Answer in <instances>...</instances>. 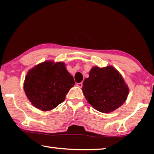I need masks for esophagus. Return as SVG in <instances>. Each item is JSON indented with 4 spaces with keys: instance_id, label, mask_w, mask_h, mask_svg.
<instances>
[{
    "instance_id": "1",
    "label": "esophagus",
    "mask_w": 154,
    "mask_h": 154,
    "mask_svg": "<svg viewBox=\"0 0 154 154\" xmlns=\"http://www.w3.org/2000/svg\"><path fill=\"white\" fill-rule=\"evenodd\" d=\"M77 85L79 88H82V86H83V83L81 82V83H77Z\"/></svg>"
}]
</instances>
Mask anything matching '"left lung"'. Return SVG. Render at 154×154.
Here are the masks:
<instances>
[{"label":"left lung","mask_w":154,"mask_h":154,"mask_svg":"<svg viewBox=\"0 0 154 154\" xmlns=\"http://www.w3.org/2000/svg\"><path fill=\"white\" fill-rule=\"evenodd\" d=\"M82 92L96 110L107 113L123 105L129 88L114 67L94 66L90 70L89 77L83 81Z\"/></svg>","instance_id":"obj_1"}]
</instances>
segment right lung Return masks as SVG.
I'll use <instances>...</instances> for the list:
<instances>
[{
	"instance_id": "add662e5",
	"label": "right lung",
	"mask_w": 154,
	"mask_h": 154,
	"mask_svg": "<svg viewBox=\"0 0 154 154\" xmlns=\"http://www.w3.org/2000/svg\"><path fill=\"white\" fill-rule=\"evenodd\" d=\"M74 85L73 77L68 72L64 62L45 61L28 71L24 90L34 106L47 111L63 102Z\"/></svg>"
}]
</instances>
